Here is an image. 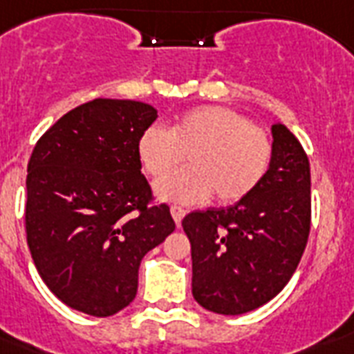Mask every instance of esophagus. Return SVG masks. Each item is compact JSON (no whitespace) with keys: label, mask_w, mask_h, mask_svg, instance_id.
I'll use <instances>...</instances> for the list:
<instances>
[{"label":"esophagus","mask_w":354,"mask_h":354,"mask_svg":"<svg viewBox=\"0 0 354 354\" xmlns=\"http://www.w3.org/2000/svg\"><path fill=\"white\" fill-rule=\"evenodd\" d=\"M171 210V216H174V220L177 225H180V221H183V218H185L186 210L183 207H177V205H174V207L169 208Z\"/></svg>","instance_id":"1"}]
</instances>
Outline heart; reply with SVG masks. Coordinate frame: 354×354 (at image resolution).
I'll return each instance as SVG.
<instances>
[{"instance_id": "1", "label": "heart", "mask_w": 354, "mask_h": 354, "mask_svg": "<svg viewBox=\"0 0 354 354\" xmlns=\"http://www.w3.org/2000/svg\"><path fill=\"white\" fill-rule=\"evenodd\" d=\"M136 155L155 192L166 201L197 205L216 196L221 205L245 199L270 169L273 138L268 129L227 106L203 105L185 112L168 129L142 131ZM191 168L166 178L184 157Z\"/></svg>"}]
</instances>
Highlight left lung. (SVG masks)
<instances>
[{"instance_id": "8db88e82", "label": "left lung", "mask_w": 354, "mask_h": 354, "mask_svg": "<svg viewBox=\"0 0 354 354\" xmlns=\"http://www.w3.org/2000/svg\"><path fill=\"white\" fill-rule=\"evenodd\" d=\"M270 169L245 199L185 216L192 294L210 312L238 316L266 305L297 270L310 232V164L282 123L271 127Z\"/></svg>"}]
</instances>
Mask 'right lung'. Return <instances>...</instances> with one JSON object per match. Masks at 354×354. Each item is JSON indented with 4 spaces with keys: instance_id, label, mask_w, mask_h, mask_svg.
<instances>
[{
    "instance_id": "obj_1",
    "label": "right lung",
    "mask_w": 354,
    "mask_h": 354,
    "mask_svg": "<svg viewBox=\"0 0 354 354\" xmlns=\"http://www.w3.org/2000/svg\"><path fill=\"white\" fill-rule=\"evenodd\" d=\"M155 120L147 103L97 97L64 114L32 149L27 245L46 286L73 310L106 317L125 308L144 254L175 231L136 155Z\"/></svg>"
}]
</instances>
